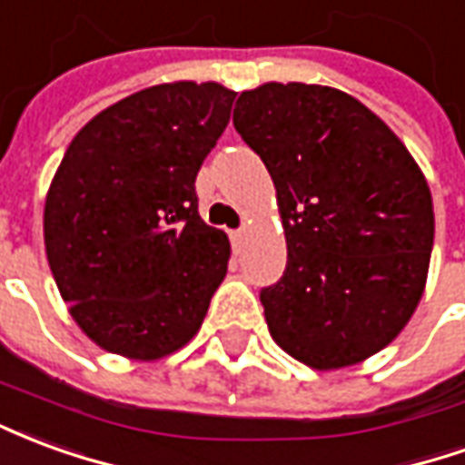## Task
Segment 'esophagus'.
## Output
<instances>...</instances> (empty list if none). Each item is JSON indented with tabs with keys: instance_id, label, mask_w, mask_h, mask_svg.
Segmentation results:
<instances>
[{
	"instance_id": "34e87169",
	"label": "esophagus",
	"mask_w": 465,
	"mask_h": 465,
	"mask_svg": "<svg viewBox=\"0 0 465 465\" xmlns=\"http://www.w3.org/2000/svg\"><path fill=\"white\" fill-rule=\"evenodd\" d=\"M242 236H243V229H236V232H232V242L239 243L242 242Z\"/></svg>"
}]
</instances>
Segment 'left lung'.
<instances>
[{"mask_svg":"<svg viewBox=\"0 0 465 465\" xmlns=\"http://www.w3.org/2000/svg\"><path fill=\"white\" fill-rule=\"evenodd\" d=\"M233 126L276 186L286 272L262 289L272 339L319 371L389 346L416 312L433 249V202L409 149L333 86L242 92Z\"/></svg>","mask_w":465,"mask_h":465,"instance_id":"8db88e82","label":"left lung"}]
</instances>
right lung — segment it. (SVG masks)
Here are the masks:
<instances>
[{"instance_id":"obj_1","label":"right lung","mask_w":465,"mask_h":465,"mask_svg":"<svg viewBox=\"0 0 465 465\" xmlns=\"http://www.w3.org/2000/svg\"><path fill=\"white\" fill-rule=\"evenodd\" d=\"M233 99L216 82L149 86L69 143L46 193V259L72 319L104 351L156 361L199 331L232 246L199 216L193 182Z\"/></svg>"}]
</instances>
